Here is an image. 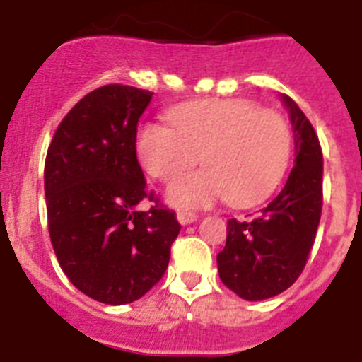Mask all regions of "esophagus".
<instances>
[{"label": "esophagus", "mask_w": 362, "mask_h": 362, "mask_svg": "<svg viewBox=\"0 0 362 362\" xmlns=\"http://www.w3.org/2000/svg\"><path fill=\"white\" fill-rule=\"evenodd\" d=\"M177 221L181 223V225H190V223L197 221V214L190 212V210H179Z\"/></svg>", "instance_id": "obj_1"}]
</instances>
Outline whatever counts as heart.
Returning a JSON list of instances; mask_svg holds the SVG:
<instances>
[{
  "instance_id": "obj_1",
  "label": "heart",
  "mask_w": 362,
  "mask_h": 362,
  "mask_svg": "<svg viewBox=\"0 0 362 362\" xmlns=\"http://www.w3.org/2000/svg\"><path fill=\"white\" fill-rule=\"evenodd\" d=\"M170 124L145 123L137 130L139 163L158 181H172L196 165L199 172L175 179L166 201L199 209L225 197L252 206L279 187L292 159V129L276 110L246 99H203L168 112Z\"/></svg>"
}]
</instances>
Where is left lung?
Masks as SVG:
<instances>
[{"mask_svg": "<svg viewBox=\"0 0 362 362\" xmlns=\"http://www.w3.org/2000/svg\"><path fill=\"white\" fill-rule=\"evenodd\" d=\"M296 141V166L274 201L250 221L228 219L217 270L226 288L263 300L290 288L308 261L322 210V152L308 117L283 95Z\"/></svg>", "mask_w": 362, "mask_h": 362, "instance_id": "1", "label": "left lung"}]
</instances>
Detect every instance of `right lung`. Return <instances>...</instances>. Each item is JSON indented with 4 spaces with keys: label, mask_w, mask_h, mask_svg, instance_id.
Listing matches in <instances>:
<instances>
[{
    "label": "right lung",
    "mask_w": 362,
    "mask_h": 362,
    "mask_svg": "<svg viewBox=\"0 0 362 362\" xmlns=\"http://www.w3.org/2000/svg\"><path fill=\"white\" fill-rule=\"evenodd\" d=\"M152 92L99 86L63 117L45 159L49 233L70 283L105 305L145 296L165 274L181 225L146 188L137 121ZM154 201L146 213L136 204Z\"/></svg>",
    "instance_id": "obj_1"
}]
</instances>
